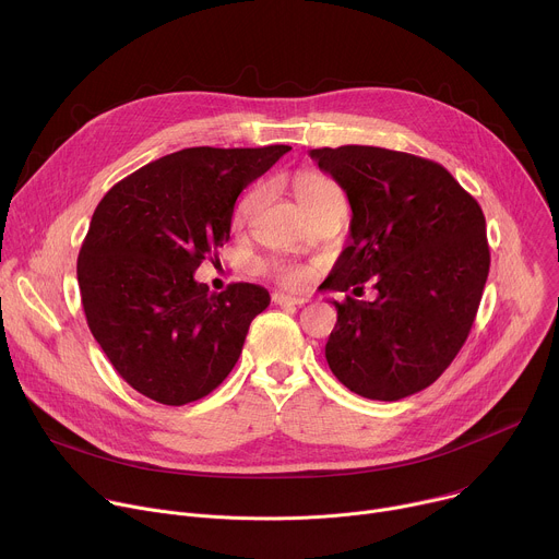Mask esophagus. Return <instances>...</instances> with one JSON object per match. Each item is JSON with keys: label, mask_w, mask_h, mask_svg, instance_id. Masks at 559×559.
Segmentation results:
<instances>
[{"label": "esophagus", "mask_w": 559, "mask_h": 559, "mask_svg": "<svg viewBox=\"0 0 559 559\" xmlns=\"http://www.w3.org/2000/svg\"><path fill=\"white\" fill-rule=\"evenodd\" d=\"M272 302L274 305H296V307H302L307 302V298L305 296H289V294L276 292V294H272Z\"/></svg>", "instance_id": "34e87169"}]
</instances>
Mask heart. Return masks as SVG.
Wrapping results in <instances>:
<instances>
[{
	"mask_svg": "<svg viewBox=\"0 0 559 559\" xmlns=\"http://www.w3.org/2000/svg\"><path fill=\"white\" fill-rule=\"evenodd\" d=\"M292 188H294V197L296 201L300 203V207L311 214L313 210H318L321 205L334 201V199H343L338 186L328 179L325 175H318V173H298L292 181ZM261 201V188H252L250 192H246L241 197V201L236 203V210H234V223H246L257 205ZM263 272L272 274L278 283L287 285V287H300L305 281H307V267L302 265H296V263H287V261H272V263H263L261 265Z\"/></svg>",
	"mask_w": 559,
	"mask_h": 559,
	"instance_id": "heart-1",
	"label": "heart"
}]
</instances>
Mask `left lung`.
<instances>
[{
    "label": "left lung",
    "instance_id": "1",
    "mask_svg": "<svg viewBox=\"0 0 559 559\" xmlns=\"http://www.w3.org/2000/svg\"><path fill=\"white\" fill-rule=\"evenodd\" d=\"M309 156L352 205L349 243L321 289H378L373 302L332 300L325 358L349 391L401 401L436 382L471 332L491 265L483 207L416 154L341 145Z\"/></svg>",
    "mask_w": 559,
    "mask_h": 559
}]
</instances>
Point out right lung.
Listing matches in <instances>:
<instances>
[{
  "instance_id": "obj_1",
  "label": "right lung",
  "mask_w": 559,
  "mask_h": 559,
  "mask_svg": "<svg viewBox=\"0 0 559 559\" xmlns=\"http://www.w3.org/2000/svg\"><path fill=\"white\" fill-rule=\"evenodd\" d=\"M289 150L186 147L99 201L76 261L82 305L117 373L150 401L194 403L241 356L267 289L231 283L212 294L194 272L227 243L238 194Z\"/></svg>"
}]
</instances>
